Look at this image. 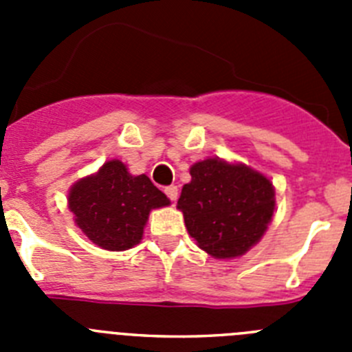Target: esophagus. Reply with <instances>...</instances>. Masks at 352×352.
I'll return each instance as SVG.
<instances>
[{"label": "esophagus", "mask_w": 352, "mask_h": 352, "mask_svg": "<svg viewBox=\"0 0 352 352\" xmlns=\"http://www.w3.org/2000/svg\"><path fill=\"white\" fill-rule=\"evenodd\" d=\"M178 194H179V192H178V186H176V185L166 186V195L170 199V201H173V203L176 201V199H178Z\"/></svg>", "instance_id": "obj_1"}]
</instances>
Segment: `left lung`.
<instances>
[{"mask_svg": "<svg viewBox=\"0 0 352 352\" xmlns=\"http://www.w3.org/2000/svg\"><path fill=\"white\" fill-rule=\"evenodd\" d=\"M178 210L186 231L214 259L243 256L263 238L275 211V188L245 164L206 158L190 167Z\"/></svg>", "mask_w": 352, "mask_h": 352, "instance_id": "obj_1", "label": "left lung"}]
</instances>
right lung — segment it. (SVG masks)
Listing matches in <instances>:
<instances>
[{"instance_id": "obj_1", "label": "right lung", "mask_w": 352, "mask_h": 352, "mask_svg": "<svg viewBox=\"0 0 352 352\" xmlns=\"http://www.w3.org/2000/svg\"><path fill=\"white\" fill-rule=\"evenodd\" d=\"M169 204L146 174L132 176L120 160L105 162L68 192V208L77 227L93 243L113 252L138 245L149 211Z\"/></svg>"}]
</instances>
